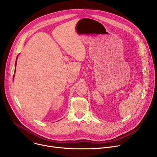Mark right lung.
<instances>
[{"label":"right lung","mask_w":157,"mask_h":157,"mask_svg":"<svg viewBox=\"0 0 157 157\" xmlns=\"http://www.w3.org/2000/svg\"><path fill=\"white\" fill-rule=\"evenodd\" d=\"M17 58H18V56L16 58V61H15V69H16V65H17ZM15 72H14V74H13V78H14V75H15Z\"/></svg>","instance_id":"obj_1"}]
</instances>
